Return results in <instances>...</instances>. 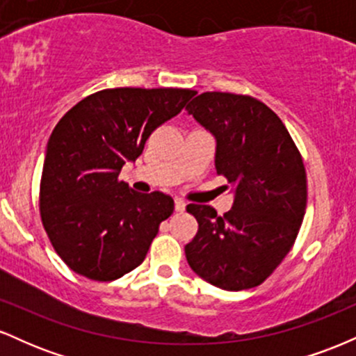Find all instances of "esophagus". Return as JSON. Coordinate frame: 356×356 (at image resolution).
I'll list each match as a JSON object with an SVG mask.
<instances>
[{
  "label": "esophagus",
  "mask_w": 356,
  "mask_h": 356,
  "mask_svg": "<svg viewBox=\"0 0 356 356\" xmlns=\"http://www.w3.org/2000/svg\"><path fill=\"white\" fill-rule=\"evenodd\" d=\"M175 211L177 212L186 211V201H182V199H175Z\"/></svg>",
  "instance_id": "1"
}]
</instances>
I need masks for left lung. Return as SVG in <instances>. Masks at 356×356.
<instances>
[{
  "instance_id": "1",
  "label": "left lung",
  "mask_w": 356,
  "mask_h": 356,
  "mask_svg": "<svg viewBox=\"0 0 356 356\" xmlns=\"http://www.w3.org/2000/svg\"><path fill=\"white\" fill-rule=\"evenodd\" d=\"M186 110L216 137V172L234 189L224 216L211 206L186 207L199 224L186 244L187 263L218 288H254L300 232L308 197L303 157L281 118L254 97L204 92Z\"/></svg>"
}]
</instances>
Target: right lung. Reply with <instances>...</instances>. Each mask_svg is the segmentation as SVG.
Here are the masks:
<instances>
[{
  "label": "right lung",
  "mask_w": 356,
  "mask_h": 356,
  "mask_svg": "<svg viewBox=\"0 0 356 356\" xmlns=\"http://www.w3.org/2000/svg\"><path fill=\"white\" fill-rule=\"evenodd\" d=\"M194 95L187 88L100 90L53 129L40 216L56 254L76 275L113 281L145 259L161 222L174 212V199L132 191L118 174Z\"/></svg>",
  "instance_id": "obj_1"
}]
</instances>
